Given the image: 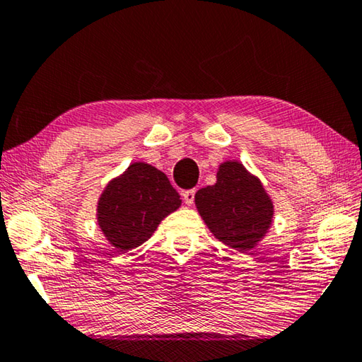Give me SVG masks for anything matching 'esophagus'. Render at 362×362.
<instances>
[{
  "label": "esophagus",
  "instance_id": "esophagus-1",
  "mask_svg": "<svg viewBox=\"0 0 362 362\" xmlns=\"http://www.w3.org/2000/svg\"><path fill=\"white\" fill-rule=\"evenodd\" d=\"M182 198H183V202H185L187 206H192L193 202H194V190L183 192V193H182Z\"/></svg>",
  "mask_w": 362,
  "mask_h": 362
}]
</instances>
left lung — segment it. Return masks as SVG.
I'll return each mask as SVG.
<instances>
[{
    "instance_id": "8db88e82",
    "label": "left lung",
    "mask_w": 362,
    "mask_h": 362,
    "mask_svg": "<svg viewBox=\"0 0 362 362\" xmlns=\"http://www.w3.org/2000/svg\"><path fill=\"white\" fill-rule=\"evenodd\" d=\"M194 203L214 237L242 253L255 248L272 223L271 198L237 160L221 164L217 182L198 190Z\"/></svg>"
}]
</instances>
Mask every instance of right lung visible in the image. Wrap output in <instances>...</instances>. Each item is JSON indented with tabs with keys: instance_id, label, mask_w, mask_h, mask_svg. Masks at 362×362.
<instances>
[{
	"instance_id": "obj_1",
	"label": "right lung",
	"mask_w": 362,
	"mask_h": 362,
	"mask_svg": "<svg viewBox=\"0 0 362 362\" xmlns=\"http://www.w3.org/2000/svg\"><path fill=\"white\" fill-rule=\"evenodd\" d=\"M180 203V194L163 172L135 163L107 183L98 202V223L114 248L129 251L145 243Z\"/></svg>"
}]
</instances>
